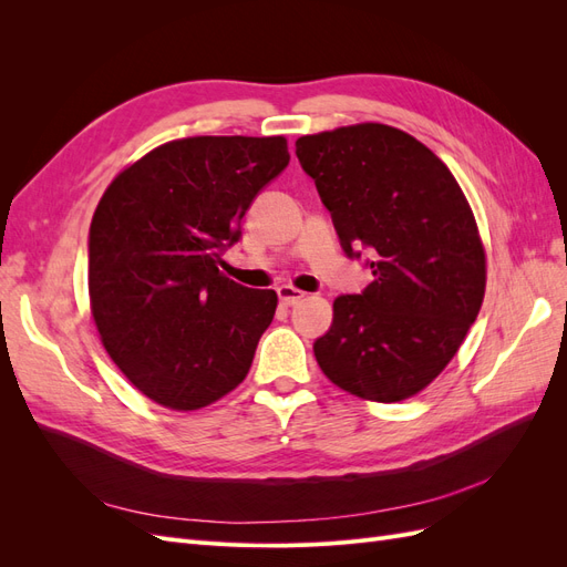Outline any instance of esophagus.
I'll return each instance as SVG.
<instances>
[{
	"label": "esophagus",
	"mask_w": 567,
	"mask_h": 567,
	"mask_svg": "<svg viewBox=\"0 0 567 567\" xmlns=\"http://www.w3.org/2000/svg\"><path fill=\"white\" fill-rule=\"evenodd\" d=\"M277 296H279L281 305H286V307H293V305H298L305 298L302 290H298L293 286H279L277 288Z\"/></svg>",
	"instance_id": "esophagus-1"
}]
</instances>
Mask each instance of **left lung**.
Masks as SVG:
<instances>
[{"mask_svg": "<svg viewBox=\"0 0 567 567\" xmlns=\"http://www.w3.org/2000/svg\"><path fill=\"white\" fill-rule=\"evenodd\" d=\"M296 156L331 213L340 248L373 281L333 300L315 340L321 371L373 402H400L450 364L485 296V250L450 167L379 123L300 136Z\"/></svg>", "mask_w": 567, "mask_h": 567, "instance_id": "obj_1", "label": "left lung"}]
</instances>
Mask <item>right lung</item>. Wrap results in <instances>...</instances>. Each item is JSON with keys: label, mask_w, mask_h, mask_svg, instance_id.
<instances>
[{"label": "right lung", "mask_w": 567, "mask_h": 567, "mask_svg": "<svg viewBox=\"0 0 567 567\" xmlns=\"http://www.w3.org/2000/svg\"><path fill=\"white\" fill-rule=\"evenodd\" d=\"M284 136H188L120 173L90 227V300L136 390L192 411L246 379L274 290L219 271L255 196L288 165Z\"/></svg>", "instance_id": "obj_1"}]
</instances>
